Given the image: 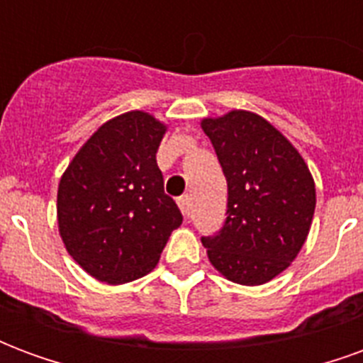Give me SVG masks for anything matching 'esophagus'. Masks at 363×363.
<instances>
[{
	"label": "esophagus",
	"instance_id": "1",
	"mask_svg": "<svg viewBox=\"0 0 363 363\" xmlns=\"http://www.w3.org/2000/svg\"><path fill=\"white\" fill-rule=\"evenodd\" d=\"M179 208H181V212L190 218V213H192V198L189 194H184V196L179 198Z\"/></svg>",
	"mask_w": 363,
	"mask_h": 363
}]
</instances>
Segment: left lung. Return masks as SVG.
Masks as SVG:
<instances>
[{
  "label": "left lung",
  "instance_id": "left-lung-1",
  "mask_svg": "<svg viewBox=\"0 0 363 363\" xmlns=\"http://www.w3.org/2000/svg\"><path fill=\"white\" fill-rule=\"evenodd\" d=\"M202 130L228 181L225 223L202 237L208 259L235 284H267L307 239L317 200L311 173L299 151L255 112L204 118Z\"/></svg>",
  "mask_w": 363,
  "mask_h": 363
}]
</instances>
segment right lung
Returning <instances> with one entry per match:
<instances>
[{"instance_id":"right-lung-1","label":"right lung","mask_w":363,"mask_h":363,"mask_svg":"<svg viewBox=\"0 0 363 363\" xmlns=\"http://www.w3.org/2000/svg\"><path fill=\"white\" fill-rule=\"evenodd\" d=\"M165 132L147 112L120 114L83 143L60 179L62 241L99 281L126 284L151 272L182 223L155 159Z\"/></svg>"}]
</instances>
